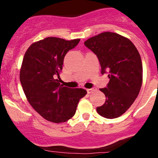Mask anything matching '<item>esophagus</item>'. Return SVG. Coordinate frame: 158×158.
Returning <instances> with one entry per match:
<instances>
[{"mask_svg":"<svg viewBox=\"0 0 158 158\" xmlns=\"http://www.w3.org/2000/svg\"><path fill=\"white\" fill-rule=\"evenodd\" d=\"M95 88H92V89H86L87 92H88L89 94L92 93V92H93V91H95Z\"/></svg>","mask_w":158,"mask_h":158,"instance_id":"1","label":"esophagus"}]
</instances>
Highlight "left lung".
<instances>
[{"label": "left lung", "mask_w": 158, "mask_h": 158, "mask_svg": "<svg viewBox=\"0 0 158 158\" xmlns=\"http://www.w3.org/2000/svg\"><path fill=\"white\" fill-rule=\"evenodd\" d=\"M84 44L96 54L102 73H109L107 87L100 89L106 102L97 107V112L106 118H116L131 106L141 90L143 69L139 52L130 40L111 32L92 36Z\"/></svg>", "instance_id": "obj_1"}]
</instances>
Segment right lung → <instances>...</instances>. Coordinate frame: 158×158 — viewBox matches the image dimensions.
<instances>
[{"mask_svg": "<svg viewBox=\"0 0 158 158\" xmlns=\"http://www.w3.org/2000/svg\"><path fill=\"white\" fill-rule=\"evenodd\" d=\"M79 41L50 36L32 44L24 54L20 70L22 88L30 106L49 122L71 118L87 93L83 89L63 86L55 79L63 69L66 54Z\"/></svg>", "mask_w": 158, "mask_h": 158, "instance_id": "1", "label": "right lung"}]
</instances>
